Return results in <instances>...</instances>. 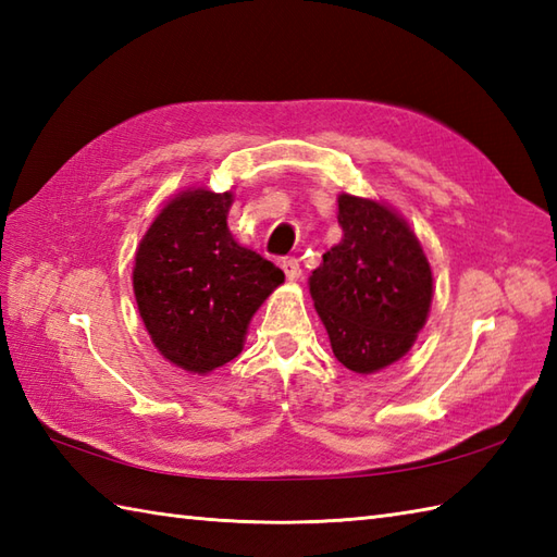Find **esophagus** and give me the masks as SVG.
Returning a JSON list of instances; mask_svg holds the SVG:
<instances>
[{
	"label": "esophagus",
	"instance_id": "obj_1",
	"mask_svg": "<svg viewBox=\"0 0 557 557\" xmlns=\"http://www.w3.org/2000/svg\"><path fill=\"white\" fill-rule=\"evenodd\" d=\"M282 270H285L287 280H292V282H297L301 277V265H299L297 258H285V260H282Z\"/></svg>",
	"mask_w": 557,
	"mask_h": 557
}]
</instances>
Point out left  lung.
I'll list each match as a JSON object with an SVG mask.
<instances>
[{
	"instance_id": "left-lung-1",
	"label": "left lung",
	"mask_w": 557,
	"mask_h": 557,
	"mask_svg": "<svg viewBox=\"0 0 557 557\" xmlns=\"http://www.w3.org/2000/svg\"><path fill=\"white\" fill-rule=\"evenodd\" d=\"M342 242L309 277L330 347L349 371L397 363L429 321L433 270L409 222L383 200L337 196Z\"/></svg>"
}]
</instances>
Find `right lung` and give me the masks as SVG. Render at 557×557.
Here are the masks:
<instances>
[{
  "label": "right lung",
  "mask_w": 557,
  "mask_h": 557,
  "mask_svg": "<svg viewBox=\"0 0 557 557\" xmlns=\"http://www.w3.org/2000/svg\"><path fill=\"white\" fill-rule=\"evenodd\" d=\"M234 194L188 186L136 248L134 297L152 345L176 369L208 375L239 357L248 323L285 272L234 239Z\"/></svg>",
  "instance_id": "add662e5"
}]
</instances>
